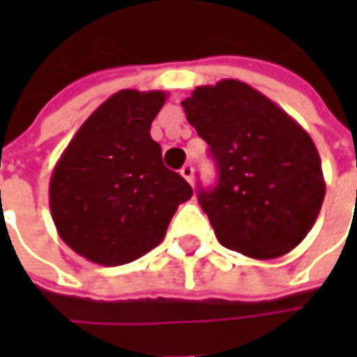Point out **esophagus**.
<instances>
[{"label":"esophagus","instance_id":"34e87169","mask_svg":"<svg viewBox=\"0 0 357 357\" xmlns=\"http://www.w3.org/2000/svg\"><path fill=\"white\" fill-rule=\"evenodd\" d=\"M179 174H181V176H183V178L189 181V183H193V168H191V164H185V166L179 170Z\"/></svg>","mask_w":357,"mask_h":357}]
</instances>
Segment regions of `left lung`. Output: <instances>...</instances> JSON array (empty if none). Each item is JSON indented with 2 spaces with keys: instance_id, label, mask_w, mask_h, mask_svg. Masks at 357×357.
<instances>
[{
  "instance_id": "left-lung-1",
  "label": "left lung",
  "mask_w": 357,
  "mask_h": 357,
  "mask_svg": "<svg viewBox=\"0 0 357 357\" xmlns=\"http://www.w3.org/2000/svg\"><path fill=\"white\" fill-rule=\"evenodd\" d=\"M181 107L220 172L212 191L199 189L218 241L255 260L291 252L314 227L325 199L310 133L239 80L199 86Z\"/></svg>"
}]
</instances>
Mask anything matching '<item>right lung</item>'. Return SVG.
<instances>
[{
    "label": "right lung",
    "instance_id": "obj_1",
    "mask_svg": "<svg viewBox=\"0 0 357 357\" xmlns=\"http://www.w3.org/2000/svg\"><path fill=\"white\" fill-rule=\"evenodd\" d=\"M166 91L122 89L74 133L55 164L50 208L74 252L101 266H122L153 250L193 189L162 162L151 124Z\"/></svg>",
    "mask_w": 357,
    "mask_h": 357
}]
</instances>
